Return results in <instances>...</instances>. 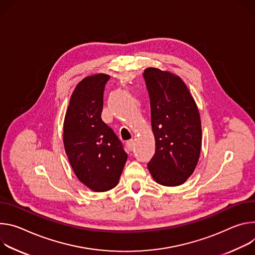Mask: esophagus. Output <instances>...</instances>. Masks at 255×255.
<instances>
[{
    "mask_svg": "<svg viewBox=\"0 0 255 255\" xmlns=\"http://www.w3.org/2000/svg\"><path fill=\"white\" fill-rule=\"evenodd\" d=\"M127 147L128 151H132L134 149V139H129L127 142Z\"/></svg>",
    "mask_w": 255,
    "mask_h": 255,
    "instance_id": "1",
    "label": "esophagus"
}]
</instances>
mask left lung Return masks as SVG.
Returning a JSON list of instances; mask_svg holds the SVG:
<instances>
[{"mask_svg":"<svg viewBox=\"0 0 255 255\" xmlns=\"http://www.w3.org/2000/svg\"><path fill=\"white\" fill-rule=\"evenodd\" d=\"M151 105L155 155L148 169L156 182L177 186L193 173L202 147L199 109L184 82L174 74L148 68L143 74Z\"/></svg>","mask_w":255,"mask_h":255,"instance_id":"1","label":"left lung"}]
</instances>
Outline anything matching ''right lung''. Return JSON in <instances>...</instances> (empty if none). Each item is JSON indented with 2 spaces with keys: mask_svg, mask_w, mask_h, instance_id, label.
Masks as SVG:
<instances>
[{
  "mask_svg": "<svg viewBox=\"0 0 255 255\" xmlns=\"http://www.w3.org/2000/svg\"><path fill=\"white\" fill-rule=\"evenodd\" d=\"M105 74L83 79L74 90L64 122V145L78 179L93 191L119 183L128 154L117 134L102 120Z\"/></svg>",
  "mask_w": 255,
  "mask_h": 255,
  "instance_id": "obj_1",
  "label": "right lung"
}]
</instances>
